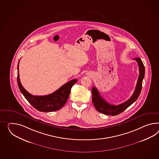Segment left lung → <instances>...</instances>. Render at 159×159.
I'll return each mask as SVG.
<instances>
[{"label": "left lung", "mask_w": 159, "mask_h": 159, "mask_svg": "<svg viewBox=\"0 0 159 159\" xmlns=\"http://www.w3.org/2000/svg\"><path fill=\"white\" fill-rule=\"evenodd\" d=\"M133 59L136 61L138 63L139 75L134 92L132 96L128 100H127L126 102H123L122 104H119L117 106L112 105L107 102L103 98H102L96 87H93L92 89V102L96 109L98 112L107 115H117L118 114L122 113L125 110H126L127 108L129 106H130L134 102H135L139 98L141 92L143 79L145 76V67L140 58L136 57Z\"/></svg>", "instance_id": "left-lung-1"}]
</instances>
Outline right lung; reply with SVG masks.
<instances>
[{
    "label": "right lung",
    "instance_id": "1",
    "mask_svg": "<svg viewBox=\"0 0 159 159\" xmlns=\"http://www.w3.org/2000/svg\"><path fill=\"white\" fill-rule=\"evenodd\" d=\"M19 63L17 69V82L19 89L25 98L37 110L41 112H52L60 110L65 104L69 97L70 93L72 86L75 84L77 80L74 79L63 85L53 93L46 96H33L25 89L22 85L19 75Z\"/></svg>",
    "mask_w": 159,
    "mask_h": 159
}]
</instances>
